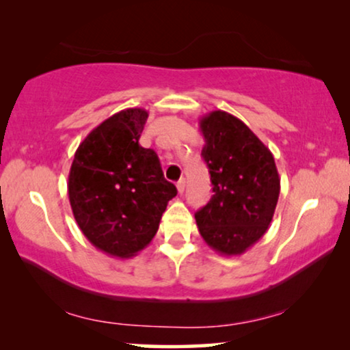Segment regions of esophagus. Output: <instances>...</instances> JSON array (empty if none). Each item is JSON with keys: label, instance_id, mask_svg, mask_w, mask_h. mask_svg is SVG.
Here are the masks:
<instances>
[{"label": "esophagus", "instance_id": "esophagus-1", "mask_svg": "<svg viewBox=\"0 0 350 350\" xmlns=\"http://www.w3.org/2000/svg\"><path fill=\"white\" fill-rule=\"evenodd\" d=\"M185 188H186V180L185 178H180L178 183H176V189H178L180 194H183Z\"/></svg>", "mask_w": 350, "mask_h": 350}]
</instances>
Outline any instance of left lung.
<instances>
[{"mask_svg":"<svg viewBox=\"0 0 350 350\" xmlns=\"http://www.w3.org/2000/svg\"><path fill=\"white\" fill-rule=\"evenodd\" d=\"M213 196L196 212L200 236L224 256H237L265 236L280 178L274 156L241 119L217 109L199 121Z\"/></svg>","mask_w":350,"mask_h":350,"instance_id":"8db88e82","label":"left lung"}]
</instances>
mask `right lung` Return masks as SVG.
<instances>
[{
  "label": "right lung",
  "mask_w": 350,
  "mask_h": 350,
  "mask_svg": "<svg viewBox=\"0 0 350 350\" xmlns=\"http://www.w3.org/2000/svg\"><path fill=\"white\" fill-rule=\"evenodd\" d=\"M146 119L143 108L105 119L81 142L70 169L68 198L76 223L109 256L132 258L143 250L176 196L156 152L138 145Z\"/></svg>",
  "instance_id": "right-lung-1"
}]
</instances>
